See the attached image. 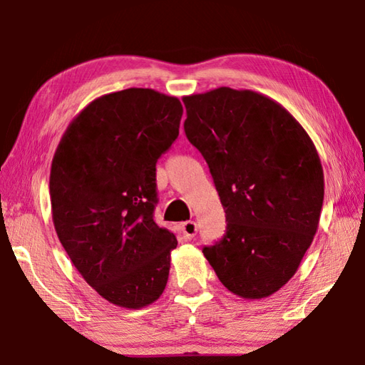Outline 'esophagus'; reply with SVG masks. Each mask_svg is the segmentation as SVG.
<instances>
[{
  "label": "esophagus",
  "mask_w": 365,
  "mask_h": 365,
  "mask_svg": "<svg viewBox=\"0 0 365 365\" xmlns=\"http://www.w3.org/2000/svg\"><path fill=\"white\" fill-rule=\"evenodd\" d=\"M196 232H197V227H196V222L193 220H188V222H183L182 224V233H183V238L191 240L196 237Z\"/></svg>",
  "instance_id": "34e87169"
}]
</instances>
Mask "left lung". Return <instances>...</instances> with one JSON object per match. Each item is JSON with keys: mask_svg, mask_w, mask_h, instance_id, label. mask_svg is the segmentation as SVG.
Returning <instances> with one entry per match:
<instances>
[{"mask_svg": "<svg viewBox=\"0 0 365 365\" xmlns=\"http://www.w3.org/2000/svg\"><path fill=\"white\" fill-rule=\"evenodd\" d=\"M183 103L185 135L206 159L227 222L202 252L232 293L267 298L296 274L317 232L316 146L282 104L256 91L220 86Z\"/></svg>", "mask_w": 365, "mask_h": 365, "instance_id": "8db88e82", "label": "left lung"}]
</instances>
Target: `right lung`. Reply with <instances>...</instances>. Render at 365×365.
<instances>
[{"instance_id":"add662e5","label":"right lung","mask_w":365,"mask_h":365,"mask_svg":"<svg viewBox=\"0 0 365 365\" xmlns=\"http://www.w3.org/2000/svg\"><path fill=\"white\" fill-rule=\"evenodd\" d=\"M175 96L127 88L91 101L67 127L49 174L53 222L85 282L115 306L163 294L175 235L154 222L156 163L178 137Z\"/></svg>"}]
</instances>
